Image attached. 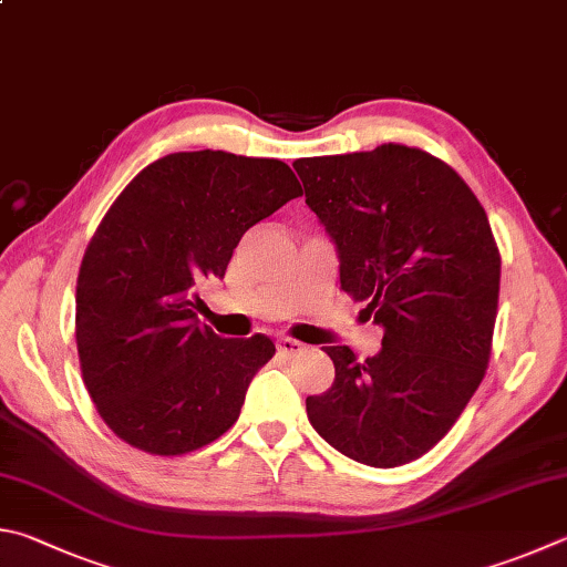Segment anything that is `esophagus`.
<instances>
[{"instance_id": "1", "label": "esophagus", "mask_w": 567, "mask_h": 567, "mask_svg": "<svg viewBox=\"0 0 567 567\" xmlns=\"http://www.w3.org/2000/svg\"><path fill=\"white\" fill-rule=\"evenodd\" d=\"M305 349L307 347L302 342H297V339H292V337L277 339V352L285 354V357H297V354H302Z\"/></svg>"}]
</instances>
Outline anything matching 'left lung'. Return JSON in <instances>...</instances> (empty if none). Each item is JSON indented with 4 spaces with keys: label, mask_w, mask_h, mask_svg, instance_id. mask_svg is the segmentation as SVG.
Here are the masks:
<instances>
[{
    "label": "left lung",
    "mask_w": 567,
    "mask_h": 567,
    "mask_svg": "<svg viewBox=\"0 0 567 567\" xmlns=\"http://www.w3.org/2000/svg\"><path fill=\"white\" fill-rule=\"evenodd\" d=\"M292 166L342 290L384 329L362 362L324 347L334 382L307 396V416L339 454L401 466L449 434L486 374L501 290L488 215L454 168L401 143Z\"/></svg>",
    "instance_id": "obj_1"
}]
</instances>
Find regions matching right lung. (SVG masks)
<instances>
[{"mask_svg":"<svg viewBox=\"0 0 567 567\" xmlns=\"http://www.w3.org/2000/svg\"><path fill=\"white\" fill-rule=\"evenodd\" d=\"M297 195L300 181L277 158L185 151L151 163L113 200L81 260L76 347L96 411L133 449L181 456L238 421L275 344L200 324L198 290Z\"/></svg>","mask_w":567,"mask_h":567,"instance_id":"1","label":"right lung"}]
</instances>
